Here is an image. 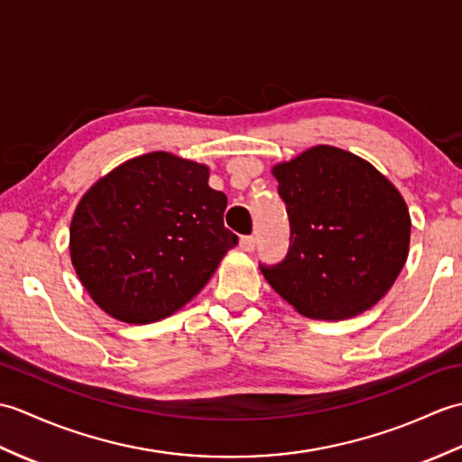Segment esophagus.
<instances>
[{"label":"esophagus","mask_w":462,"mask_h":462,"mask_svg":"<svg viewBox=\"0 0 462 462\" xmlns=\"http://www.w3.org/2000/svg\"><path fill=\"white\" fill-rule=\"evenodd\" d=\"M240 248L244 252H252L254 248H256V238H254V236H242L240 238Z\"/></svg>","instance_id":"34e87169"}]
</instances>
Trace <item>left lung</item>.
<instances>
[{
  "label": "left lung",
  "mask_w": 462,
  "mask_h": 462,
  "mask_svg": "<svg viewBox=\"0 0 462 462\" xmlns=\"http://www.w3.org/2000/svg\"><path fill=\"white\" fill-rule=\"evenodd\" d=\"M290 220V250L260 263L263 278L300 313L347 319L375 306L409 254L405 200L369 162L319 144L273 169Z\"/></svg>",
  "instance_id": "left-lung-1"
}]
</instances>
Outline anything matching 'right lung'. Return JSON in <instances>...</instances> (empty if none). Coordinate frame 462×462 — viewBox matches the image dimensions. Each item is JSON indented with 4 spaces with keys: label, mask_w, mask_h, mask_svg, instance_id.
Masks as SVG:
<instances>
[{
    "label": "right lung",
    "mask_w": 462,
    "mask_h": 462,
    "mask_svg": "<svg viewBox=\"0 0 462 462\" xmlns=\"http://www.w3.org/2000/svg\"><path fill=\"white\" fill-rule=\"evenodd\" d=\"M226 194L204 164L151 152L116 166L71 220V262L85 290L126 323L180 310L212 278L238 236L224 226Z\"/></svg>",
    "instance_id": "obj_1"
}]
</instances>
